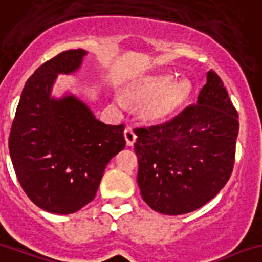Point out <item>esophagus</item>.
<instances>
[{"label":"esophagus","instance_id":"obj_1","mask_svg":"<svg viewBox=\"0 0 262 262\" xmlns=\"http://www.w3.org/2000/svg\"><path fill=\"white\" fill-rule=\"evenodd\" d=\"M123 136H124V140H126V145L127 146H133L134 144H135L136 135H135V133H134L133 129L129 128V127H127V128L124 129Z\"/></svg>","mask_w":262,"mask_h":262}]
</instances>
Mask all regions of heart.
Instances as JSON below:
<instances>
[{
	"label": "heart",
	"mask_w": 262,
	"mask_h": 262,
	"mask_svg": "<svg viewBox=\"0 0 262 262\" xmlns=\"http://www.w3.org/2000/svg\"><path fill=\"white\" fill-rule=\"evenodd\" d=\"M188 81L173 82L170 76H150L143 78L135 87L134 95L140 101H147L144 106V117L151 123L166 121L186 100L190 94ZM121 103V99H118Z\"/></svg>",
	"instance_id": "obj_1"
}]
</instances>
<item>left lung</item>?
<instances>
[{
	"instance_id": "1",
	"label": "left lung",
	"mask_w": 262,
	"mask_h": 262,
	"mask_svg": "<svg viewBox=\"0 0 262 262\" xmlns=\"http://www.w3.org/2000/svg\"><path fill=\"white\" fill-rule=\"evenodd\" d=\"M238 129V113L213 71L196 104L167 123L136 128L138 184L149 207L183 215L217 195L233 171Z\"/></svg>"
}]
</instances>
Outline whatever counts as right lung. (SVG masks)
I'll use <instances>...</instances> for the list:
<instances>
[{
    "instance_id": "obj_1",
    "label": "right lung",
    "mask_w": 262,
    "mask_h": 262,
    "mask_svg": "<svg viewBox=\"0 0 262 262\" xmlns=\"http://www.w3.org/2000/svg\"><path fill=\"white\" fill-rule=\"evenodd\" d=\"M86 55L82 49L64 51L29 77L9 138L23 190L56 215L77 212L95 198L106 164L126 146L123 124L101 122L71 91L51 95L59 74L77 73Z\"/></svg>"
}]
</instances>
